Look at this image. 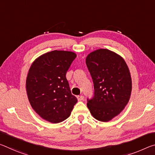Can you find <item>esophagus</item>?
Returning <instances> with one entry per match:
<instances>
[{
    "label": "esophagus",
    "instance_id": "1",
    "mask_svg": "<svg viewBox=\"0 0 155 155\" xmlns=\"http://www.w3.org/2000/svg\"><path fill=\"white\" fill-rule=\"evenodd\" d=\"M77 99H78V101H83V100L84 99V97H83V96H77Z\"/></svg>",
    "mask_w": 155,
    "mask_h": 155
}]
</instances>
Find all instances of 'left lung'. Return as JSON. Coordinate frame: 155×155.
I'll return each mask as SVG.
<instances>
[{"mask_svg": "<svg viewBox=\"0 0 155 155\" xmlns=\"http://www.w3.org/2000/svg\"><path fill=\"white\" fill-rule=\"evenodd\" d=\"M86 65L92 78L94 96L87 106L97 120L109 122L122 112L132 91L130 73L124 59L108 49L90 52Z\"/></svg>", "mask_w": 155, "mask_h": 155, "instance_id": "1", "label": "left lung"}]
</instances>
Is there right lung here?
Listing matches in <instances>:
<instances>
[{
	"instance_id": "obj_1",
	"label": "right lung",
	"mask_w": 155,
	"mask_h": 155,
	"mask_svg": "<svg viewBox=\"0 0 155 155\" xmlns=\"http://www.w3.org/2000/svg\"><path fill=\"white\" fill-rule=\"evenodd\" d=\"M76 57L73 52L56 50L41 54L31 64L26 90L32 108L44 120L54 124L64 121L77 103L65 77Z\"/></svg>"
}]
</instances>
